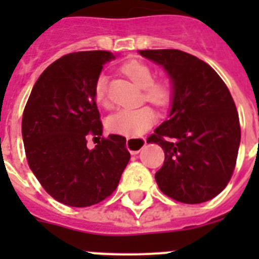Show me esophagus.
<instances>
[{"instance_id": "esophagus-1", "label": "esophagus", "mask_w": 259, "mask_h": 259, "mask_svg": "<svg viewBox=\"0 0 259 259\" xmlns=\"http://www.w3.org/2000/svg\"><path fill=\"white\" fill-rule=\"evenodd\" d=\"M145 144L146 139H144V137H128L127 141H125V146L131 154H137L143 149Z\"/></svg>"}]
</instances>
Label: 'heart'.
<instances>
[{
    "label": "heart",
    "mask_w": 259,
    "mask_h": 259,
    "mask_svg": "<svg viewBox=\"0 0 259 259\" xmlns=\"http://www.w3.org/2000/svg\"><path fill=\"white\" fill-rule=\"evenodd\" d=\"M123 74L134 81L139 88L144 89V98L155 106H166L172 97V87L167 80H153L152 67L141 61H128L120 67ZM96 101L102 106H109L106 95V76L101 75L95 85ZM157 115L149 106L137 109H122L111 114L106 120L110 132L123 136H140L152 127Z\"/></svg>",
    "instance_id": "obj_1"
}]
</instances>
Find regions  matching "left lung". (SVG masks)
I'll return each mask as SVG.
<instances>
[{
    "mask_svg": "<svg viewBox=\"0 0 259 259\" xmlns=\"http://www.w3.org/2000/svg\"><path fill=\"white\" fill-rule=\"evenodd\" d=\"M139 53L162 66L172 85L170 114L148 139L164 150L155 182L179 202H206L226 188L236 164L241 131L232 96L197 57L176 49Z\"/></svg>",
    "mask_w": 259,
    "mask_h": 259,
    "instance_id": "obj_1",
    "label": "left lung"
}]
</instances>
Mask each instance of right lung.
Here are the masks:
<instances>
[{
	"mask_svg": "<svg viewBox=\"0 0 259 259\" xmlns=\"http://www.w3.org/2000/svg\"><path fill=\"white\" fill-rule=\"evenodd\" d=\"M114 58L105 50L61 57L40 75L24 107L22 136L29 168L67 206H91L109 197L131 158L119 135L86 148L87 137L102 136L95 85Z\"/></svg>",
	"mask_w": 259,
	"mask_h": 259,
	"instance_id": "right-lung-1",
	"label": "right lung"
}]
</instances>
